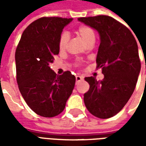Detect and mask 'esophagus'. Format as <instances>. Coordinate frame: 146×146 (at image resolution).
Instances as JSON below:
<instances>
[{"instance_id":"esophagus-1","label":"esophagus","mask_w":146,"mask_h":146,"mask_svg":"<svg viewBox=\"0 0 146 146\" xmlns=\"http://www.w3.org/2000/svg\"><path fill=\"white\" fill-rule=\"evenodd\" d=\"M83 79H84V78H83V76H76V83H78L79 81H80V80H82Z\"/></svg>"}]
</instances>
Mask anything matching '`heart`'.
I'll return each instance as SVG.
<instances>
[{
  "label": "heart",
  "mask_w": 146,
  "mask_h": 146,
  "mask_svg": "<svg viewBox=\"0 0 146 146\" xmlns=\"http://www.w3.org/2000/svg\"><path fill=\"white\" fill-rule=\"evenodd\" d=\"M75 32L77 35H79L81 39L84 43H87L90 40L92 39H95V33H94V30H92V28L88 26H86V25H80L79 27H77L75 30ZM67 42H68V35L66 33H62L59 36L58 38V48L60 51H63L64 49L66 48L67 44ZM77 66L80 65V62H76Z\"/></svg>",
  "instance_id": "1"
}]
</instances>
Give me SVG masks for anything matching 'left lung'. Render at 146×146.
I'll return each instance as SVG.
<instances>
[{
    "mask_svg": "<svg viewBox=\"0 0 146 146\" xmlns=\"http://www.w3.org/2000/svg\"><path fill=\"white\" fill-rule=\"evenodd\" d=\"M78 20L94 28L100 35L96 58L103 80L85 77L90 85L84 95L86 108L93 116L107 119L119 113L135 91L141 70L138 44L128 28L107 15L80 17Z\"/></svg>",
    "mask_w": 146,
    "mask_h": 146,
    "instance_id": "left-lung-1",
    "label": "left lung"
}]
</instances>
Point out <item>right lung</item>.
<instances>
[{
	"label": "right lung",
	"instance_id": "add662e5",
	"mask_svg": "<svg viewBox=\"0 0 146 146\" xmlns=\"http://www.w3.org/2000/svg\"><path fill=\"white\" fill-rule=\"evenodd\" d=\"M72 19L40 18L26 28L16 48L19 89L28 106L44 117L60 114L74 88L76 78L70 71L58 76L49 67L59 53L62 31Z\"/></svg>",
	"mask_w": 146,
	"mask_h": 146
}]
</instances>
